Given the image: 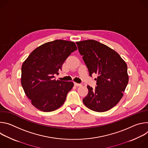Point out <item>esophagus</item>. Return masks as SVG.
Listing matches in <instances>:
<instances>
[{
	"instance_id": "34e87169",
	"label": "esophagus",
	"mask_w": 148,
	"mask_h": 148,
	"mask_svg": "<svg viewBox=\"0 0 148 148\" xmlns=\"http://www.w3.org/2000/svg\"><path fill=\"white\" fill-rule=\"evenodd\" d=\"M74 86H76V87H79V86H81V84H78V83H77V82H74Z\"/></svg>"
}]
</instances>
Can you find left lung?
I'll return each instance as SVG.
<instances>
[{"instance_id": "1", "label": "left lung", "mask_w": 148, "mask_h": 148, "mask_svg": "<svg viewBox=\"0 0 148 148\" xmlns=\"http://www.w3.org/2000/svg\"><path fill=\"white\" fill-rule=\"evenodd\" d=\"M89 74L98 75L97 86H87L88 93L82 99L87 107L96 112L107 111L119 102L128 83L127 65L114 50L94 40L76 42Z\"/></svg>"}]
</instances>
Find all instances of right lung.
I'll return each mask as SVG.
<instances>
[{
	"label": "right lung",
	"mask_w": 148,
	"mask_h": 148,
	"mask_svg": "<svg viewBox=\"0 0 148 148\" xmlns=\"http://www.w3.org/2000/svg\"><path fill=\"white\" fill-rule=\"evenodd\" d=\"M73 41L56 40L34 49L22 66L21 84L32 104L43 112H51L64 103L73 82L56 80L67 58L77 50Z\"/></svg>",
	"instance_id": "obj_1"
}]
</instances>
